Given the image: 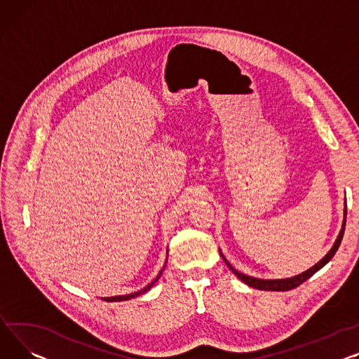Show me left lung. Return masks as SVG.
Segmentation results:
<instances>
[{
    "label": "left lung",
    "instance_id": "1",
    "mask_svg": "<svg viewBox=\"0 0 359 359\" xmlns=\"http://www.w3.org/2000/svg\"><path fill=\"white\" fill-rule=\"evenodd\" d=\"M344 215H345V218H344V222H342V229H341V232H339V235H338V238H337V241H335V244H333V247L330 248V251L318 262V264H315L312 269H309V270H306L304 273H302V274H299V276H294V277H290V278H281V280H261V278H254V277H250V276H245V274H243V273H240V271H236L229 262L226 261V258L222 255V252H221V255H222V258H224V261H225V264L229 267V270L240 278V280H243L245 284H248L250 287H254V289H258V290H269V292H285V290H292V289H294V287H297V285H300L302 283H304L307 278H310L312 277L316 271H319L322 267H325L327 262L332 259V257L335 255V252L338 251V248H339V245H341V241H342V238H344V232H345V225H346V201H345V210H344Z\"/></svg>",
    "mask_w": 359,
    "mask_h": 359
}]
</instances>
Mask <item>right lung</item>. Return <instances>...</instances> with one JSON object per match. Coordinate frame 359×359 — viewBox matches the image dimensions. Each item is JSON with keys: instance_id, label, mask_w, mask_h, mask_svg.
Returning a JSON list of instances; mask_svg holds the SVG:
<instances>
[{"instance_id": "add662e5", "label": "right lung", "mask_w": 359, "mask_h": 359, "mask_svg": "<svg viewBox=\"0 0 359 359\" xmlns=\"http://www.w3.org/2000/svg\"><path fill=\"white\" fill-rule=\"evenodd\" d=\"M164 270V269H163ZM163 270L158 273V276L149 284V285H146L144 289H141L140 292H135V293H131V294H126V296H114V297H104V300H107V302H123V300H130V299H134V297H137V296H140V294H144L146 292H149L153 285H154V283L160 278V276H161V273H163Z\"/></svg>"}]
</instances>
